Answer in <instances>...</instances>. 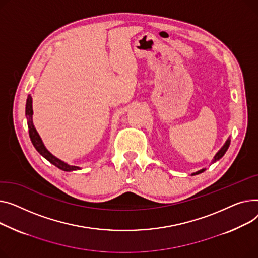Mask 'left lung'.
Returning <instances> with one entry per match:
<instances>
[{
  "label": "left lung",
  "mask_w": 258,
  "mask_h": 258,
  "mask_svg": "<svg viewBox=\"0 0 258 258\" xmlns=\"http://www.w3.org/2000/svg\"><path fill=\"white\" fill-rule=\"evenodd\" d=\"M229 145H230V140H228L227 141L226 143H225V145L223 146V148L219 151V152L216 154V156H215V158H214V162L215 161H217V160H219L221 157H223L224 156V154L226 153V151L228 150V148H229ZM205 171V169H202V170H200V171H198V172H196V173H194L192 175H198V174H200V173H202V172H204Z\"/></svg>",
  "instance_id": "8db88e82"
}]
</instances>
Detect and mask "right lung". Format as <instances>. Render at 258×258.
<instances>
[{
  "label": "right lung",
  "instance_id": "obj_1",
  "mask_svg": "<svg viewBox=\"0 0 258 258\" xmlns=\"http://www.w3.org/2000/svg\"><path fill=\"white\" fill-rule=\"evenodd\" d=\"M32 114H33V111H32V98L28 96L27 103H26V116H27L28 128H29V135H30V139H31V142H32L33 146L38 151L39 154H41L45 159H48L51 163H53L55 166H57L58 169L62 170V171L71 172V171H75V170H79L78 166L70 165V164H68V163H66L61 160H59L58 158L53 156L47 149H45V147L43 146V144L41 142V139L39 138V135L36 131V129L33 126Z\"/></svg>",
  "mask_w": 258,
  "mask_h": 258
}]
</instances>
